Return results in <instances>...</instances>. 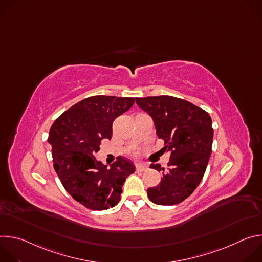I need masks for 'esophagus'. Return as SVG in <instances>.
<instances>
[{"instance_id": "1", "label": "esophagus", "mask_w": 262, "mask_h": 262, "mask_svg": "<svg viewBox=\"0 0 262 262\" xmlns=\"http://www.w3.org/2000/svg\"><path fill=\"white\" fill-rule=\"evenodd\" d=\"M136 169H137V171H139V172H144V171H147V170H148V167H147L145 164H138V165L136 166Z\"/></svg>"}]
</instances>
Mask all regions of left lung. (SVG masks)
Returning a JSON list of instances; mask_svg holds the SVG:
<instances>
[{"instance_id": "1", "label": "left lung", "mask_w": 262, "mask_h": 262, "mask_svg": "<svg viewBox=\"0 0 262 262\" xmlns=\"http://www.w3.org/2000/svg\"><path fill=\"white\" fill-rule=\"evenodd\" d=\"M136 102L151 116L165 142L163 149L171 154L167 169L150 165L163 177L147 195L159 205L178 204L191 196L205 173L213 138L211 118L201 107L174 96L137 97Z\"/></svg>"}]
</instances>
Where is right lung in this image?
I'll return each mask as SVG.
<instances>
[{
    "label": "right lung",
    "instance_id": "obj_1",
    "mask_svg": "<svg viewBox=\"0 0 262 262\" xmlns=\"http://www.w3.org/2000/svg\"><path fill=\"white\" fill-rule=\"evenodd\" d=\"M134 102L133 97L91 96L65 111L50 129L54 168L64 189L89 209L117 205L126 177L135 172L133 163L123 157L110 168L94 157L101 140L112 138L113 121Z\"/></svg>",
    "mask_w": 262,
    "mask_h": 262
}]
</instances>
